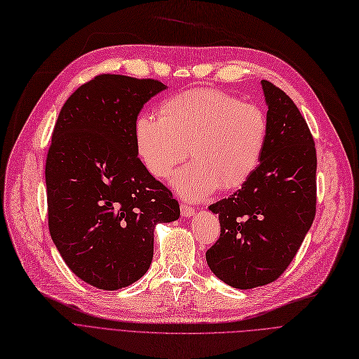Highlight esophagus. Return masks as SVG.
I'll list each match as a JSON object with an SVG mask.
<instances>
[{"instance_id": "34e87169", "label": "esophagus", "mask_w": 359, "mask_h": 359, "mask_svg": "<svg viewBox=\"0 0 359 359\" xmlns=\"http://www.w3.org/2000/svg\"><path fill=\"white\" fill-rule=\"evenodd\" d=\"M181 215H182L184 217H191V216L194 215V209L190 208L189 204L181 203Z\"/></svg>"}]
</instances>
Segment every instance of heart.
I'll use <instances>...</instances> for the list:
<instances>
[{
	"instance_id": "heart-1",
	"label": "heart",
	"mask_w": 359,
	"mask_h": 359,
	"mask_svg": "<svg viewBox=\"0 0 359 359\" xmlns=\"http://www.w3.org/2000/svg\"><path fill=\"white\" fill-rule=\"evenodd\" d=\"M264 111L219 90H190L162 105L161 116L143 114L135 147L149 172L166 178L187 155L194 159L172 177L174 189L201 200L219 187H241L257 169L267 140Z\"/></svg>"
}]
</instances>
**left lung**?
<instances>
[{
    "instance_id": "left-lung-1",
    "label": "left lung",
    "mask_w": 359,
    "mask_h": 359,
    "mask_svg": "<svg viewBox=\"0 0 359 359\" xmlns=\"http://www.w3.org/2000/svg\"><path fill=\"white\" fill-rule=\"evenodd\" d=\"M267 140L252 175L231 197L209 206L220 236L206 252L215 275L236 289L276 280L291 264L316 216V144L299 109L262 80Z\"/></svg>"
}]
</instances>
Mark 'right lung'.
Wrapping results in <instances>:
<instances>
[{"instance_id": "add662e5", "label": "right lung", "mask_w": 359, "mask_h": 359, "mask_svg": "<svg viewBox=\"0 0 359 359\" xmlns=\"http://www.w3.org/2000/svg\"><path fill=\"white\" fill-rule=\"evenodd\" d=\"M165 89L159 80L96 76L65 100L54 127L45 165L49 232L74 275L105 291L139 280L155 226L180 217L134 137L142 108Z\"/></svg>"}]
</instances>
